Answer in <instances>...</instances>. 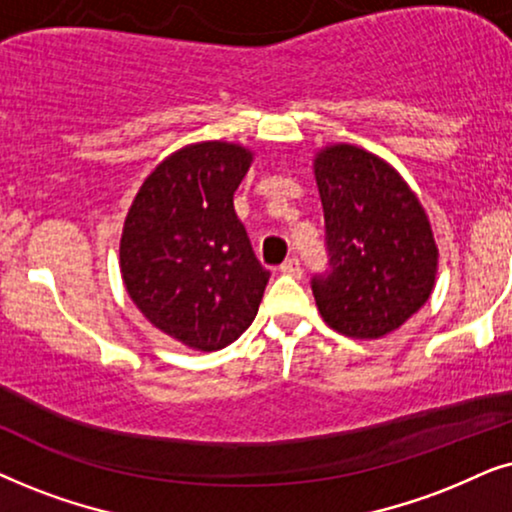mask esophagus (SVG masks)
<instances>
[{"label": "esophagus", "instance_id": "esophagus-1", "mask_svg": "<svg viewBox=\"0 0 512 512\" xmlns=\"http://www.w3.org/2000/svg\"><path fill=\"white\" fill-rule=\"evenodd\" d=\"M281 274H285V276H302V262H299L297 257H288V260L281 264Z\"/></svg>", "mask_w": 512, "mask_h": 512}]
</instances>
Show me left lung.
<instances>
[{
  "label": "left lung",
  "instance_id": "8db88e82",
  "mask_svg": "<svg viewBox=\"0 0 512 512\" xmlns=\"http://www.w3.org/2000/svg\"><path fill=\"white\" fill-rule=\"evenodd\" d=\"M313 168L327 250V269L311 276L320 316L346 337H384L431 297V224L403 177L365 149L327 147Z\"/></svg>",
  "mask_w": 512,
  "mask_h": 512
}]
</instances>
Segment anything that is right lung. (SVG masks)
Here are the masks:
<instances>
[{"mask_svg":"<svg viewBox=\"0 0 512 512\" xmlns=\"http://www.w3.org/2000/svg\"><path fill=\"white\" fill-rule=\"evenodd\" d=\"M250 152L227 142L180 149L147 177L121 236V274L168 337L217 351L248 330L269 271L234 213Z\"/></svg>","mask_w":512,"mask_h":512,"instance_id":"add662e5","label":"right lung"}]
</instances>
